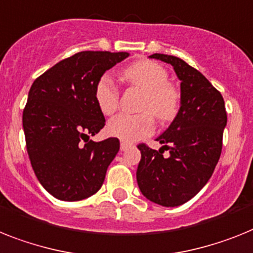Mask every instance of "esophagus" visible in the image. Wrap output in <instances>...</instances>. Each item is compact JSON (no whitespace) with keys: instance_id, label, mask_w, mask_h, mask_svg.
Here are the masks:
<instances>
[{"instance_id":"obj_1","label":"esophagus","mask_w":253,"mask_h":253,"mask_svg":"<svg viewBox=\"0 0 253 253\" xmlns=\"http://www.w3.org/2000/svg\"><path fill=\"white\" fill-rule=\"evenodd\" d=\"M128 144H126V143H121V150H122V152H125V150H127L128 149Z\"/></svg>"}]
</instances>
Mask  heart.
I'll return each mask as SVG.
<instances>
[{
  "instance_id": "1",
  "label": "heart",
  "mask_w": 253,
  "mask_h": 253,
  "mask_svg": "<svg viewBox=\"0 0 253 253\" xmlns=\"http://www.w3.org/2000/svg\"><path fill=\"white\" fill-rule=\"evenodd\" d=\"M125 80L144 91L140 114H118L109 121L107 131L110 136L123 143H135L152 135L156 117L159 122L172 121L180 109L181 95L169 84V73L161 64L152 60H140L125 69ZM95 101L101 113L110 116L118 108L120 91L110 74H103L95 84Z\"/></svg>"
}]
</instances>
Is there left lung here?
<instances>
[{"mask_svg":"<svg viewBox=\"0 0 253 253\" xmlns=\"http://www.w3.org/2000/svg\"><path fill=\"white\" fill-rule=\"evenodd\" d=\"M149 58L172 65L181 81V101L175 120L156 139L162 144L161 149L137 146L141 152L137 185L152 202L177 207L192 199L213 173L221 154L226 110L221 94L182 59L165 54ZM165 150L167 156H163Z\"/></svg>","mask_w":253,"mask_h":253,"instance_id":"left-lung-1","label":"left lung"}]
</instances>
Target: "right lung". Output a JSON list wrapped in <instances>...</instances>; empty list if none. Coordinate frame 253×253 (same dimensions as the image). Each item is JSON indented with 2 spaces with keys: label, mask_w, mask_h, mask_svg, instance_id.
<instances>
[{
  "label": "right lung",
  "mask_w": 253,
  "mask_h": 253,
  "mask_svg": "<svg viewBox=\"0 0 253 253\" xmlns=\"http://www.w3.org/2000/svg\"><path fill=\"white\" fill-rule=\"evenodd\" d=\"M128 52L81 51L33 82L23 112L25 144L38 181L60 201H82L103 185L120 140L92 141L105 125L95 84Z\"/></svg>",
  "instance_id": "1"
}]
</instances>
